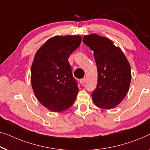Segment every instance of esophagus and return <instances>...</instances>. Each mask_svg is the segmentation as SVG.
<instances>
[{"label": "esophagus", "instance_id": "esophagus-1", "mask_svg": "<svg viewBox=\"0 0 150 150\" xmlns=\"http://www.w3.org/2000/svg\"><path fill=\"white\" fill-rule=\"evenodd\" d=\"M86 81V79L85 78H82V79H81L80 80V83L81 84H83L84 82H85Z\"/></svg>", "mask_w": 150, "mask_h": 150}]
</instances>
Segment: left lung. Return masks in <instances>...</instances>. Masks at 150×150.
Listing matches in <instances>:
<instances>
[{
	"instance_id": "8db88e82",
	"label": "left lung",
	"mask_w": 150,
	"mask_h": 150,
	"mask_svg": "<svg viewBox=\"0 0 150 150\" xmlns=\"http://www.w3.org/2000/svg\"><path fill=\"white\" fill-rule=\"evenodd\" d=\"M83 42L94 52L98 71L97 87L91 95L93 102L102 109L114 108L129 91V63L120 49L107 38L93 34L84 36Z\"/></svg>"
}]
</instances>
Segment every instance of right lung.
I'll return each instance as SVG.
<instances>
[{
  "mask_svg": "<svg viewBox=\"0 0 150 150\" xmlns=\"http://www.w3.org/2000/svg\"><path fill=\"white\" fill-rule=\"evenodd\" d=\"M81 40L80 36H56L36 52L31 69L32 86L38 100L50 111H64L76 98L79 87L68 60Z\"/></svg>",
  "mask_w": 150,
  "mask_h": 150,
  "instance_id": "1",
  "label": "right lung"
}]
</instances>
